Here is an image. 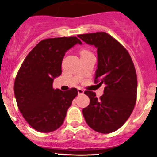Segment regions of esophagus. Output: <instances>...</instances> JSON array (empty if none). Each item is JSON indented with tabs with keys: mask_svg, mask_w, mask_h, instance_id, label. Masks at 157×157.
Returning a JSON list of instances; mask_svg holds the SVG:
<instances>
[{
	"mask_svg": "<svg viewBox=\"0 0 157 157\" xmlns=\"http://www.w3.org/2000/svg\"><path fill=\"white\" fill-rule=\"evenodd\" d=\"M77 92H78L79 94H82L84 93V91L82 89H77Z\"/></svg>",
	"mask_w": 157,
	"mask_h": 157,
	"instance_id": "1",
	"label": "esophagus"
}]
</instances>
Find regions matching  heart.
<instances>
[{
	"label": "heart",
	"mask_w": 157,
	"mask_h": 157,
	"mask_svg": "<svg viewBox=\"0 0 157 157\" xmlns=\"http://www.w3.org/2000/svg\"><path fill=\"white\" fill-rule=\"evenodd\" d=\"M86 52H88V51H82L81 53H86Z\"/></svg>",
	"instance_id": "heart-1"
}]
</instances>
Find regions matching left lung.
Segmentation results:
<instances>
[{
	"instance_id": "8db88e82",
	"label": "left lung",
	"mask_w": 157,
	"mask_h": 157,
	"mask_svg": "<svg viewBox=\"0 0 157 157\" xmlns=\"http://www.w3.org/2000/svg\"><path fill=\"white\" fill-rule=\"evenodd\" d=\"M97 48L98 68L94 81L105 84L104 94L86 91L90 103L82 114L87 124L101 133L119 129L128 119L135 106L137 77L130 54L116 39L105 32L77 36Z\"/></svg>"
}]
</instances>
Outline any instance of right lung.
<instances>
[{
  "mask_svg": "<svg viewBox=\"0 0 157 157\" xmlns=\"http://www.w3.org/2000/svg\"><path fill=\"white\" fill-rule=\"evenodd\" d=\"M77 37L51 38L38 43L21 66L14 84L17 105L27 123L37 131L51 132L63 124L77 89L63 92L52 86L62 74L65 53L75 44Z\"/></svg>",
  "mask_w": 157,
  "mask_h": 157,
  "instance_id": "add662e5",
  "label": "right lung"
}]
</instances>
